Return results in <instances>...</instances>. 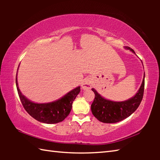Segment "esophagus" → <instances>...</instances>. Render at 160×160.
I'll list each match as a JSON object with an SVG mask.
<instances>
[{"label":"esophagus","instance_id":"esophagus-1","mask_svg":"<svg viewBox=\"0 0 160 160\" xmlns=\"http://www.w3.org/2000/svg\"><path fill=\"white\" fill-rule=\"evenodd\" d=\"M92 86V82L91 80L88 79V78H86V79L84 80L82 82V85H81V87H82V90H90Z\"/></svg>","mask_w":160,"mask_h":160}]
</instances>
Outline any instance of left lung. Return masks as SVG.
<instances>
[{"label": "left lung", "instance_id": "left-lung-1", "mask_svg": "<svg viewBox=\"0 0 160 160\" xmlns=\"http://www.w3.org/2000/svg\"><path fill=\"white\" fill-rule=\"evenodd\" d=\"M125 48L135 53L131 48L128 47ZM143 77L144 78L141 86L135 95L123 102H113L104 99L94 88L92 89L95 94L94 101L91 105V110L94 117L103 123H113L119 122L131 116L138 108L142 99L145 87V75Z\"/></svg>", "mask_w": 160, "mask_h": 160}]
</instances>
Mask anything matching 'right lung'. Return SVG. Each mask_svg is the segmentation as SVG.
Listing matches in <instances>:
<instances>
[{
	"instance_id": "right-lung-1",
	"label": "right lung",
	"mask_w": 160,
	"mask_h": 160,
	"mask_svg": "<svg viewBox=\"0 0 160 160\" xmlns=\"http://www.w3.org/2000/svg\"><path fill=\"white\" fill-rule=\"evenodd\" d=\"M16 86L22 104L26 112L37 121L48 124L57 123L63 121L69 115L72 109V102L80 92L79 86L56 101L38 104L31 102L21 93L18 88L17 76Z\"/></svg>"
}]
</instances>
